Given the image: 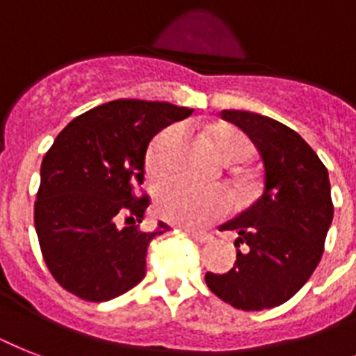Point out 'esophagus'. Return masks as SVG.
<instances>
[{"label": "esophagus", "mask_w": 356, "mask_h": 356, "mask_svg": "<svg viewBox=\"0 0 356 356\" xmlns=\"http://www.w3.org/2000/svg\"><path fill=\"white\" fill-rule=\"evenodd\" d=\"M188 236L192 239H195V241H199V243H208V241H212V236L204 232H190V230H188Z\"/></svg>", "instance_id": "obj_1"}]
</instances>
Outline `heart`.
Returning a JSON list of instances; mask_svg holds the SVG:
<instances>
[{"label":"heart","instance_id":"b5f03b06","mask_svg":"<svg viewBox=\"0 0 356 356\" xmlns=\"http://www.w3.org/2000/svg\"><path fill=\"white\" fill-rule=\"evenodd\" d=\"M208 140L225 163H241L252 153V143L247 135L230 128H210ZM183 148V129L170 126L152 138L146 149V172L153 179L168 177L177 166ZM157 213L170 223L199 228L225 218L234 208L232 192L225 186L199 188L186 181H170L159 186L155 193Z\"/></svg>","mask_w":356,"mask_h":356}]
</instances>
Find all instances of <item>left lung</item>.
Segmentation results:
<instances>
[{"label": "left lung", "instance_id": "1", "mask_svg": "<svg viewBox=\"0 0 356 356\" xmlns=\"http://www.w3.org/2000/svg\"><path fill=\"white\" fill-rule=\"evenodd\" d=\"M243 129L265 166L263 195L221 230L238 234V256L225 274H204L218 298L241 311L282 305L307 283L322 259L333 221L327 168L298 133L258 113L223 109Z\"/></svg>", "mask_w": 356, "mask_h": 356}]
</instances>
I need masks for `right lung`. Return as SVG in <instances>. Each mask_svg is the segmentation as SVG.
Returning a JSON list of instances; mask_svg holds the SVG:
<instances>
[{"label":"right lung","mask_w":356,"mask_h":356,"mask_svg":"<svg viewBox=\"0 0 356 356\" xmlns=\"http://www.w3.org/2000/svg\"><path fill=\"white\" fill-rule=\"evenodd\" d=\"M193 109L168 102L113 100L58 133L40 170L34 227L49 273L86 302H108L146 276L153 238L144 232L149 195L140 193L149 140Z\"/></svg>","instance_id":"obj_1"}]
</instances>
